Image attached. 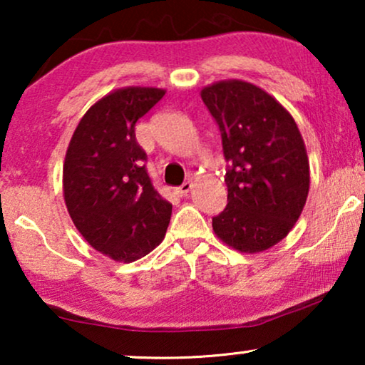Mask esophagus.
<instances>
[{
    "instance_id": "1",
    "label": "esophagus",
    "mask_w": 365,
    "mask_h": 365,
    "mask_svg": "<svg viewBox=\"0 0 365 365\" xmlns=\"http://www.w3.org/2000/svg\"><path fill=\"white\" fill-rule=\"evenodd\" d=\"M191 187H192V182H184V184H181V186H179V187H176V194H178V196H187V192L189 191H191Z\"/></svg>"
}]
</instances>
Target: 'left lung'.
<instances>
[{
	"label": "left lung",
	"mask_w": 365,
	"mask_h": 365,
	"mask_svg": "<svg viewBox=\"0 0 365 365\" xmlns=\"http://www.w3.org/2000/svg\"><path fill=\"white\" fill-rule=\"evenodd\" d=\"M221 133L227 206L212 229L241 252L272 247L301 216L309 192L306 146L291 114L261 88L221 81L201 91Z\"/></svg>",
	"instance_id": "obj_1"
}]
</instances>
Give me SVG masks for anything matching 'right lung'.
Listing matches in <instances>:
<instances>
[{
    "mask_svg": "<svg viewBox=\"0 0 365 365\" xmlns=\"http://www.w3.org/2000/svg\"><path fill=\"white\" fill-rule=\"evenodd\" d=\"M164 89H118L88 109L63 168L64 201L81 236L114 261L133 262L164 239L173 204L149 178L136 123Z\"/></svg>",
    "mask_w": 365,
    "mask_h": 365,
    "instance_id": "add662e5",
    "label": "right lung"
}]
</instances>
